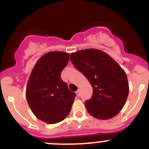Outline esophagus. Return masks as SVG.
<instances>
[{"mask_svg":"<svg viewBox=\"0 0 149 149\" xmlns=\"http://www.w3.org/2000/svg\"><path fill=\"white\" fill-rule=\"evenodd\" d=\"M76 95H77V96H79V95H80V93H79V90H78L76 92Z\"/></svg>","mask_w":149,"mask_h":149,"instance_id":"34e87169","label":"esophagus"}]
</instances>
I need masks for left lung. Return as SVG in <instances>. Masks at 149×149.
Masks as SVG:
<instances>
[{"instance_id": "left-lung-1", "label": "left lung", "mask_w": 149, "mask_h": 149, "mask_svg": "<svg viewBox=\"0 0 149 149\" xmlns=\"http://www.w3.org/2000/svg\"><path fill=\"white\" fill-rule=\"evenodd\" d=\"M70 59L93 89L91 99L85 102L89 114L100 120L118 115L125 105L129 91L123 68L107 54L94 48L72 53Z\"/></svg>"}]
</instances>
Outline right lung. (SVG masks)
<instances>
[{
	"instance_id": "obj_1",
	"label": "right lung",
	"mask_w": 149,
	"mask_h": 149,
	"mask_svg": "<svg viewBox=\"0 0 149 149\" xmlns=\"http://www.w3.org/2000/svg\"><path fill=\"white\" fill-rule=\"evenodd\" d=\"M68 60V53H47L37 60L29 76L26 100L34 115L45 123L62 121L71 109L76 94L61 79V72Z\"/></svg>"
}]
</instances>
